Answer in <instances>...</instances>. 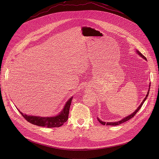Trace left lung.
<instances>
[{"label": "left lung", "mask_w": 159, "mask_h": 159, "mask_svg": "<svg viewBox=\"0 0 159 159\" xmlns=\"http://www.w3.org/2000/svg\"><path fill=\"white\" fill-rule=\"evenodd\" d=\"M136 53H137L139 56H140L142 58H144V60H147V59H146V57H145L143 54H142V53L139 51V50H136ZM150 86H151V83H149V89H148V93H147V95H146V97L144 98V99L143 100V102H141V104H140V106L137 107V109L134 112H133V113H131V115H128V116H126V117L123 118L122 119H121V120H119V121L113 122H106L102 121L101 120H100V119L97 117L98 121L100 123H101V124H102V125H106V126H117V125H119V124H122V123H124V122H126V121L129 120V119H131V118H133V116H134L135 115V114H136V113L139 111V110L140 109V107H142V106H143V104H144V102H145V101H146V100L147 99V98H148V95H149V92Z\"/></svg>", "instance_id": "1"}]
</instances>
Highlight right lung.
<instances>
[{
    "instance_id": "add662e5",
    "label": "right lung",
    "mask_w": 159,
    "mask_h": 159,
    "mask_svg": "<svg viewBox=\"0 0 159 159\" xmlns=\"http://www.w3.org/2000/svg\"><path fill=\"white\" fill-rule=\"evenodd\" d=\"M73 97H70L67 101L59 113L53 116H40L34 115H28L24 114L20 110L19 111L23 116V117L29 122L36 126L46 128H57L60 127L68 119L70 107L71 103Z\"/></svg>"
}]
</instances>
